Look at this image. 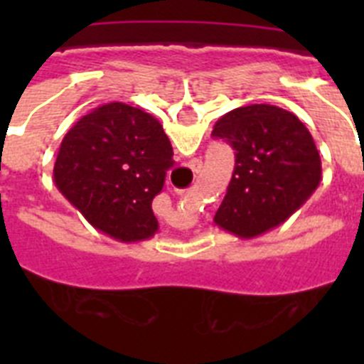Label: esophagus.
I'll return each mask as SVG.
<instances>
[{
  "label": "esophagus",
  "instance_id": "esophagus-1",
  "mask_svg": "<svg viewBox=\"0 0 364 364\" xmlns=\"http://www.w3.org/2000/svg\"><path fill=\"white\" fill-rule=\"evenodd\" d=\"M198 169H200V164L195 162V171H198Z\"/></svg>",
  "mask_w": 364,
  "mask_h": 364
}]
</instances>
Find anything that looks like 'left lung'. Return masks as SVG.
<instances>
[{
    "mask_svg": "<svg viewBox=\"0 0 364 364\" xmlns=\"http://www.w3.org/2000/svg\"><path fill=\"white\" fill-rule=\"evenodd\" d=\"M211 136L235 149L226 197L215 213L222 230L253 239L295 213L321 182V156L306 125L269 104L233 109Z\"/></svg>",
    "mask_w": 364,
    "mask_h": 364,
    "instance_id": "1",
    "label": "left lung"
}]
</instances>
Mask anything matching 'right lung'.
<instances>
[{
  "label": "right lung",
  "instance_id": "add662e5",
  "mask_svg": "<svg viewBox=\"0 0 364 364\" xmlns=\"http://www.w3.org/2000/svg\"><path fill=\"white\" fill-rule=\"evenodd\" d=\"M173 164L162 124L142 109L111 102L92 109L65 134L54 184L96 230L136 242L159 230L151 204Z\"/></svg>",
  "mask_w": 364,
  "mask_h": 364
}]
</instances>
